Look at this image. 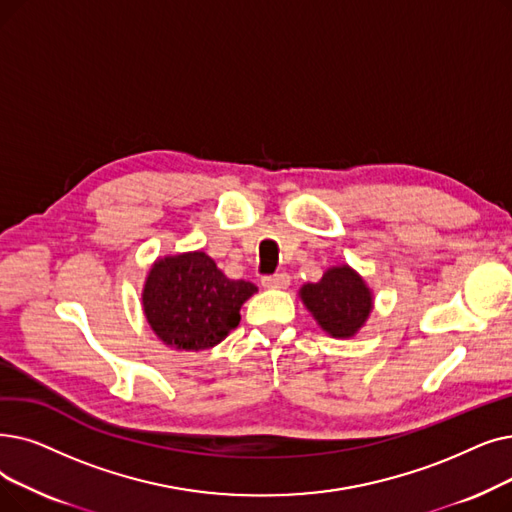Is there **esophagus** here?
Segmentation results:
<instances>
[{
  "label": "esophagus",
  "instance_id": "1",
  "mask_svg": "<svg viewBox=\"0 0 512 512\" xmlns=\"http://www.w3.org/2000/svg\"><path fill=\"white\" fill-rule=\"evenodd\" d=\"M261 284H263V288H286L288 284H291V276H288L286 272H280L274 276H263Z\"/></svg>",
  "mask_w": 512,
  "mask_h": 512
}]
</instances>
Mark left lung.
Returning a JSON list of instances; mask_svg holds the SVG:
<instances>
[{
	"label": "left lung",
	"mask_w": 512,
	"mask_h": 512,
	"mask_svg": "<svg viewBox=\"0 0 512 512\" xmlns=\"http://www.w3.org/2000/svg\"><path fill=\"white\" fill-rule=\"evenodd\" d=\"M299 297L318 326L332 339H351L358 335L374 309L372 288L347 263L332 265L318 282L303 284Z\"/></svg>",
	"instance_id": "obj_1"
}]
</instances>
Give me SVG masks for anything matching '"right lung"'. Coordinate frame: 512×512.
<instances>
[{
  "label": "right lung",
  "mask_w": 512,
  "mask_h": 512,
  "mask_svg": "<svg viewBox=\"0 0 512 512\" xmlns=\"http://www.w3.org/2000/svg\"><path fill=\"white\" fill-rule=\"evenodd\" d=\"M257 293L247 280H230L203 251L159 257L142 288L152 332L180 351L219 345L240 322V307Z\"/></svg>",
  "instance_id": "add662e5"
}]
</instances>
